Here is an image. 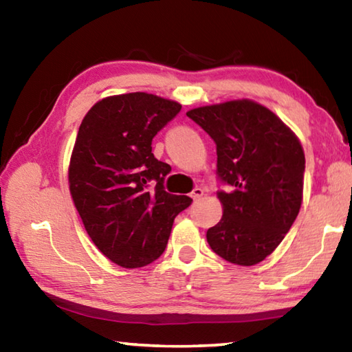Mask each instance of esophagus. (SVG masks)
I'll list each match as a JSON object with an SVG mask.
<instances>
[{"label": "esophagus", "instance_id": "obj_1", "mask_svg": "<svg viewBox=\"0 0 352 352\" xmlns=\"http://www.w3.org/2000/svg\"><path fill=\"white\" fill-rule=\"evenodd\" d=\"M190 197H192V200H199L204 197V189L201 188H194L192 192H190Z\"/></svg>", "mask_w": 352, "mask_h": 352}]
</instances>
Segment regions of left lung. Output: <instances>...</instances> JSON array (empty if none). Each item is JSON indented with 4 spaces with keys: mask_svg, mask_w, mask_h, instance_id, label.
Listing matches in <instances>:
<instances>
[{
    "mask_svg": "<svg viewBox=\"0 0 352 352\" xmlns=\"http://www.w3.org/2000/svg\"><path fill=\"white\" fill-rule=\"evenodd\" d=\"M186 115L217 147L223 216L206 231L220 258L254 265L275 252L300 212L305 151L296 135L267 107L250 99L199 107Z\"/></svg>",
    "mask_w": 352,
    "mask_h": 352,
    "instance_id": "1",
    "label": "left lung"
}]
</instances>
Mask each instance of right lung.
<instances>
[{
	"mask_svg": "<svg viewBox=\"0 0 352 352\" xmlns=\"http://www.w3.org/2000/svg\"><path fill=\"white\" fill-rule=\"evenodd\" d=\"M180 110L175 100L155 94H118L94 104L77 132L68 169L71 197L94 245L126 269L163 254L175 216L192 201L166 192L170 166L152 153L153 136Z\"/></svg>",
	"mask_w": 352,
	"mask_h": 352,
	"instance_id": "obj_1",
	"label": "right lung"
}]
</instances>
